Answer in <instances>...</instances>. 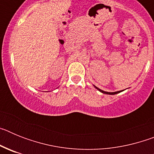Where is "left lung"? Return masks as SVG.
Returning <instances> with one entry per match:
<instances>
[{
	"label": "left lung",
	"mask_w": 154,
	"mask_h": 154,
	"mask_svg": "<svg viewBox=\"0 0 154 154\" xmlns=\"http://www.w3.org/2000/svg\"><path fill=\"white\" fill-rule=\"evenodd\" d=\"M95 88H96V89H98V90L99 91V92H101L102 93H104V94H107V95H115V94H117V93H119V92H121L122 91H118V92H105V91L103 90H101L100 89H99V88H97L96 86H94Z\"/></svg>",
	"instance_id": "obj_1"
}]
</instances>
